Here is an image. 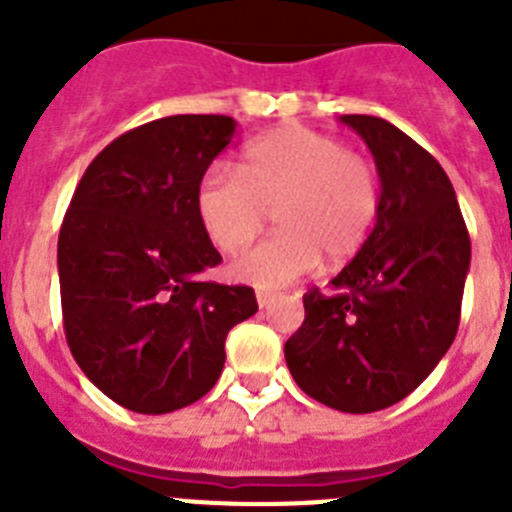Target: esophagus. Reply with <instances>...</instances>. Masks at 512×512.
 Wrapping results in <instances>:
<instances>
[{
  "instance_id": "obj_1",
  "label": "esophagus",
  "mask_w": 512,
  "mask_h": 512,
  "mask_svg": "<svg viewBox=\"0 0 512 512\" xmlns=\"http://www.w3.org/2000/svg\"><path fill=\"white\" fill-rule=\"evenodd\" d=\"M274 297L277 295H271V292H256V302H259L261 310H264V307H269L271 302H274Z\"/></svg>"
}]
</instances>
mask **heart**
I'll return each instance as SVG.
<instances>
[{
  "label": "heart",
  "instance_id": "b5f03b06",
  "mask_svg": "<svg viewBox=\"0 0 512 512\" xmlns=\"http://www.w3.org/2000/svg\"><path fill=\"white\" fill-rule=\"evenodd\" d=\"M382 205L369 158L305 125L248 143L241 174L215 164L197 187V215L217 251L241 253L274 212L279 233L233 266L241 282L279 289L320 264L336 269L366 246Z\"/></svg>",
  "mask_w": 512,
  "mask_h": 512
}]
</instances>
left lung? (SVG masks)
<instances>
[{"mask_svg": "<svg viewBox=\"0 0 512 512\" xmlns=\"http://www.w3.org/2000/svg\"><path fill=\"white\" fill-rule=\"evenodd\" d=\"M364 138L382 182L366 246L310 289L305 323L284 343L300 390L341 413H374L408 397L459 330L472 241L436 158L392 122L341 115Z\"/></svg>", "mask_w": 512, "mask_h": 512, "instance_id": "8db88e82", "label": "left lung"}]
</instances>
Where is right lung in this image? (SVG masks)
Segmentation results:
<instances>
[{
	"mask_svg": "<svg viewBox=\"0 0 512 512\" xmlns=\"http://www.w3.org/2000/svg\"><path fill=\"white\" fill-rule=\"evenodd\" d=\"M235 133L228 115H171L122 133L87 166L58 233L63 330L89 382L164 415L215 387L230 328L259 310L220 264L197 187Z\"/></svg>",
	"mask_w": 512,
	"mask_h": 512,
	"instance_id": "right-lung-1",
	"label": "right lung"
}]
</instances>
